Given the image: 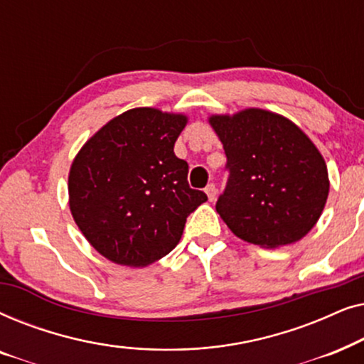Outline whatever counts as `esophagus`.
Here are the masks:
<instances>
[{
    "mask_svg": "<svg viewBox=\"0 0 364 364\" xmlns=\"http://www.w3.org/2000/svg\"><path fill=\"white\" fill-rule=\"evenodd\" d=\"M205 193H207V197H208V200H215V197H217V187L213 186V183H208V186L205 187Z\"/></svg>",
    "mask_w": 364,
    "mask_h": 364,
    "instance_id": "34e87169",
    "label": "esophagus"
}]
</instances>
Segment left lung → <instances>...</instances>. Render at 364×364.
<instances>
[{
  "instance_id": "8db88e82",
  "label": "left lung",
  "mask_w": 364,
  "mask_h": 364,
  "mask_svg": "<svg viewBox=\"0 0 364 364\" xmlns=\"http://www.w3.org/2000/svg\"><path fill=\"white\" fill-rule=\"evenodd\" d=\"M223 144L228 181L217 212L238 238L277 248L315 227L330 181L325 159L305 132L280 114L245 109L210 116Z\"/></svg>"
}]
</instances>
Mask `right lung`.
<instances>
[{
  "mask_svg": "<svg viewBox=\"0 0 364 364\" xmlns=\"http://www.w3.org/2000/svg\"><path fill=\"white\" fill-rule=\"evenodd\" d=\"M183 114L136 107L84 144L69 171V208L79 230L107 260L147 267L181 240L186 220L207 200L188 187L173 144Z\"/></svg>",
  "mask_w": 364,
  "mask_h": 364,
  "instance_id": "1",
  "label": "right lung"
}]
</instances>
